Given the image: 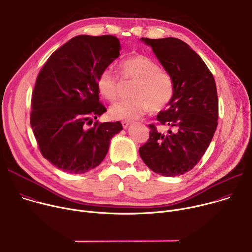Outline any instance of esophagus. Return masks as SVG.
I'll return each instance as SVG.
<instances>
[{
  "instance_id": "obj_1",
  "label": "esophagus",
  "mask_w": 252,
  "mask_h": 252,
  "mask_svg": "<svg viewBox=\"0 0 252 252\" xmlns=\"http://www.w3.org/2000/svg\"><path fill=\"white\" fill-rule=\"evenodd\" d=\"M122 125H123L124 128H127V127H128V126L130 125V123H129V122H126H126H123V123H122Z\"/></svg>"
}]
</instances>
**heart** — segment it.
I'll return each mask as SVG.
<instances>
[{"mask_svg":"<svg viewBox=\"0 0 252 252\" xmlns=\"http://www.w3.org/2000/svg\"><path fill=\"white\" fill-rule=\"evenodd\" d=\"M120 70L125 78L134 79L131 99L114 104L109 112L114 120L135 121L141 119L152 108L164 107L174 94V82L171 75L159 69L158 64L151 57L143 54L133 55L120 64ZM99 94L112 102L119 96L120 84L117 76L108 68L102 70L96 81Z\"/></svg>","mask_w":252,"mask_h":252,"instance_id":"obj_1","label":"heart"}]
</instances>
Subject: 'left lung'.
Instances as JSON below:
<instances>
[{"mask_svg":"<svg viewBox=\"0 0 252 252\" xmlns=\"http://www.w3.org/2000/svg\"><path fill=\"white\" fill-rule=\"evenodd\" d=\"M171 75L174 94L158 122L150 125V139L140 148L144 163L155 173L175 177L192 170L208 149L217 127L218 97L214 77L202 58L177 38H141Z\"/></svg>","mask_w":252,"mask_h":252,"instance_id":"obj_1","label":"left lung"}]
</instances>
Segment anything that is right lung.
I'll list each match as a JSON object with an SVG mask.
<instances>
[{"label":"right lung","instance_id":"1","mask_svg":"<svg viewBox=\"0 0 252 252\" xmlns=\"http://www.w3.org/2000/svg\"><path fill=\"white\" fill-rule=\"evenodd\" d=\"M110 35H79L56 50L38 74L32 94L31 127L42 156L59 170L83 174L105 158L120 122L94 124L106 111L99 102V73L120 56Z\"/></svg>","mask_w":252,"mask_h":252}]
</instances>
